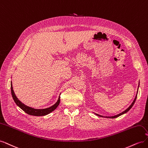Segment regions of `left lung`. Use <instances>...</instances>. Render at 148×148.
I'll list each match as a JSON object with an SVG mask.
<instances>
[{"label":"left lung","mask_w":148,"mask_h":148,"mask_svg":"<svg viewBox=\"0 0 148 148\" xmlns=\"http://www.w3.org/2000/svg\"><path fill=\"white\" fill-rule=\"evenodd\" d=\"M139 85H140V82H139ZM139 85H138V88H139ZM137 94H138V91H137ZM137 94H136V96H135V99H134V101H133V102L132 103V104L128 108L125 110H124L123 112H122V113H120V114H117V115H114V116H111V117H107V116H102V115H99V114H96V113H95L96 115H97V116H99V117H106V118H110V119H114V118H117V117H119V116H120V115H123V114H125V113H127V112H128L130 110V109L132 108V107H133V104H135V101H136V97H137Z\"/></svg>","instance_id":"8db88e82"}]
</instances>
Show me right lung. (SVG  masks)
Returning a JSON list of instances; mask_svg holds the SVG:
<instances>
[{
	"mask_svg": "<svg viewBox=\"0 0 148 148\" xmlns=\"http://www.w3.org/2000/svg\"><path fill=\"white\" fill-rule=\"evenodd\" d=\"M11 92H12V96L13 99L14 100L15 102L16 103V104L18 106L20 109H21L24 112H25L26 114H28V115H34V116L46 115L54 110L58 107V106L59 105V103H60V96H59V99H58L57 101L56 102V104H54L51 107H48V108L41 109H34L31 107L26 106L25 104H23V103H22L18 99L14 92V91H13V89L12 82H11Z\"/></svg>",
	"mask_w": 148,
	"mask_h": 148,
	"instance_id": "1",
	"label": "right lung"
}]
</instances>
